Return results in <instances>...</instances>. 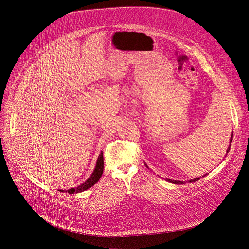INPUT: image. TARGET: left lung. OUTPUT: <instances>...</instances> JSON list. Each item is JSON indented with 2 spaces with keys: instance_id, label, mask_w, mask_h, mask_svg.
<instances>
[{
  "instance_id": "left-lung-1",
  "label": "left lung",
  "mask_w": 249,
  "mask_h": 249,
  "mask_svg": "<svg viewBox=\"0 0 249 249\" xmlns=\"http://www.w3.org/2000/svg\"><path fill=\"white\" fill-rule=\"evenodd\" d=\"M232 140H233V132H232V135H231V138H230V144H229V147L227 148V150H226V155H227V153H228V151L230 150V146H231V142H232ZM225 155V156H226ZM146 166V165H145ZM147 167V166H146ZM207 176V174L206 175H204V176H202V178H204V177H206ZM201 178H194V179H191V180H189L188 182H190V183H192V182H196V181H198L199 179ZM168 182H171V183H174V184H184V182L183 181H178V180H173V179H166Z\"/></svg>"
}]
</instances>
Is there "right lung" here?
Listing matches in <instances>:
<instances>
[{
    "mask_svg": "<svg viewBox=\"0 0 249 249\" xmlns=\"http://www.w3.org/2000/svg\"><path fill=\"white\" fill-rule=\"evenodd\" d=\"M103 173H104V155H103V151H102L101 154L98 157V160H97V163H96V167H95L91 177L88 178L85 182L80 184L79 186L74 187V188H71V189H69V190H67L65 192L69 193V194H74V193L83 192V191L91 188L94 184H96L100 180V178H102ZM60 191L63 192V190H60Z\"/></svg>",
    "mask_w": 249,
    "mask_h": 249,
    "instance_id": "right-lung-1",
    "label": "right lung"
}]
</instances>
